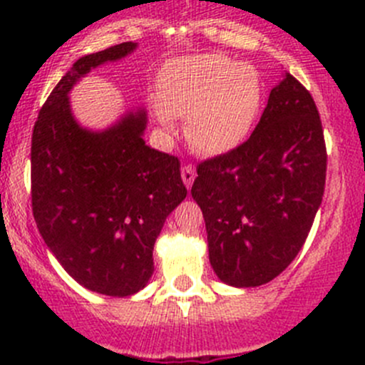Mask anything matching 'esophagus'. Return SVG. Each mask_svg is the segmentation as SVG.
Masks as SVG:
<instances>
[{
	"instance_id": "1",
	"label": "esophagus",
	"mask_w": 365,
	"mask_h": 365,
	"mask_svg": "<svg viewBox=\"0 0 365 365\" xmlns=\"http://www.w3.org/2000/svg\"><path fill=\"white\" fill-rule=\"evenodd\" d=\"M194 178H196V169L192 165H183L182 168V180L185 183L187 189H190L194 183Z\"/></svg>"
}]
</instances>
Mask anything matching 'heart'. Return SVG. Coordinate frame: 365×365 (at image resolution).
<instances>
[{
  "label": "heart",
  "instance_id": "obj_1",
  "mask_svg": "<svg viewBox=\"0 0 365 365\" xmlns=\"http://www.w3.org/2000/svg\"><path fill=\"white\" fill-rule=\"evenodd\" d=\"M157 120L171 130L185 116L187 139L205 155H222L244 143L259 116L263 86L251 65L224 54L173 58L157 76Z\"/></svg>",
  "mask_w": 365,
  "mask_h": 365
}]
</instances>
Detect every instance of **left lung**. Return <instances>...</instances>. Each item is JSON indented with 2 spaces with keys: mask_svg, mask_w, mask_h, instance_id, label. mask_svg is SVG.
<instances>
[{
  "mask_svg": "<svg viewBox=\"0 0 365 365\" xmlns=\"http://www.w3.org/2000/svg\"><path fill=\"white\" fill-rule=\"evenodd\" d=\"M327 148L311 93L292 76L272 88L251 138L201 162L192 197L217 277L235 288L270 282L300 252L323 200Z\"/></svg>",
  "mask_w": 365,
  "mask_h": 365,
  "instance_id": "1",
  "label": "left lung"
}]
</instances>
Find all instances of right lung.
Returning a JSON list of instances; mask_svg holds the SVG:
<instances>
[{
	"mask_svg": "<svg viewBox=\"0 0 365 365\" xmlns=\"http://www.w3.org/2000/svg\"><path fill=\"white\" fill-rule=\"evenodd\" d=\"M135 47L123 42L79 58L40 109L31 138L36 227L70 277L108 297L148 284L157 237L187 196L180 160L143 139L145 109L104 130L81 127L70 109L68 93L81 77Z\"/></svg>",
	"mask_w": 365,
	"mask_h": 365,
	"instance_id": "1",
	"label": "right lung"
}]
</instances>
